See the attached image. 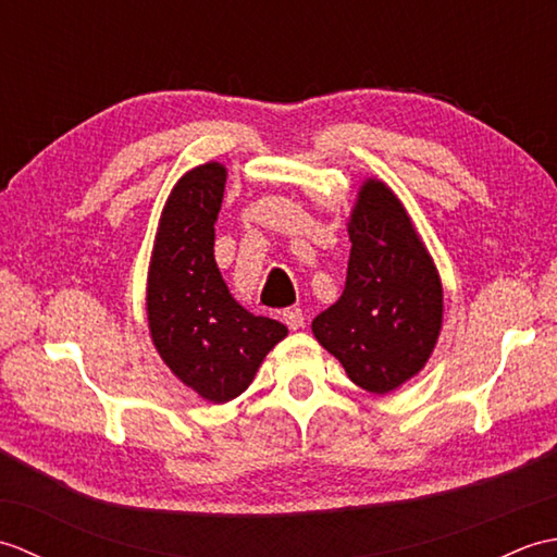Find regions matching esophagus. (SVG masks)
<instances>
[{
	"instance_id": "1",
	"label": "esophagus",
	"mask_w": 557,
	"mask_h": 557,
	"mask_svg": "<svg viewBox=\"0 0 557 557\" xmlns=\"http://www.w3.org/2000/svg\"><path fill=\"white\" fill-rule=\"evenodd\" d=\"M282 318H285V323H287L289 330H301V327H304V321H306L304 311L297 309V306H294V309H287L285 313H282Z\"/></svg>"
}]
</instances>
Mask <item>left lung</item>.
Returning a JSON list of instances; mask_svg holds the SVG:
<instances>
[{
  "instance_id": "left-lung-1",
  "label": "left lung",
  "mask_w": 557,
  "mask_h": 557,
  "mask_svg": "<svg viewBox=\"0 0 557 557\" xmlns=\"http://www.w3.org/2000/svg\"><path fill=\"white\" fill-rule=\"evenodd\" d=\"M347 232L342 297L313 318L315 339L351 383L387 395L423 371L443 330V282L405 203L366 176Z\"/></svg>"
}]
</instances>
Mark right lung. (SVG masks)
<instances>
[{"label":"right lung","mask_w":557,"mask_h":557,"mask_svg":"<svg viewBox=\"0 0 557 557\" xmlns=\"http://www.w3.org/2000/svg\"><path fill=\"white\" fill-rule=\"evenodd\" d=\"M227 168L184 172L164 200L152 242L146 313L160 359L198 397L224 405L253 383L287 325L253 315L224 285L215 263V222Z\"/></svg>","instance_id":"add662e5"}]
</instances>
